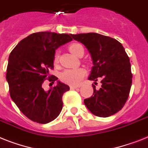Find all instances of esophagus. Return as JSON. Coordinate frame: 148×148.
Listing matches in <instances>:
<instances>
[{
    "label": "esophagus",
    "mask_w": 148,
    "mask_h": 148,
    "mask_svg": "<svg viewBox=\"0 0 148 148\" xmlns=\"http://www.w3.org/2000/svg\"><path fill=\"white\" fill-rule=\"evenodd\" d=\"M79 86H70V89L71 90H75V89H77Z\"/></svg>",
    "instance_id": "obj_1"
}]
</instances>
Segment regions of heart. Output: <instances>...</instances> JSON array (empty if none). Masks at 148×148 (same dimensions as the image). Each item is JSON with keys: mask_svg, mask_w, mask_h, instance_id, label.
I'll use <instances>...</instances> for the list:
<instances>
[{"mask_svg": "<svg viewBox=\"0 0 148 148\" xmlns=\"http://www.w3.org/2000/svg\"><path fill=\"white\" fill-rule=\"evenodd\" d=\"M69 51L74 55L78 56V55L84 51V48L79 43H73L68 47ZM59 55L56 52L55 55V62L57 63L58 62ZM86 75V71L84 68H77V69H67L62 72L60 75L61 80L64 83L67 84L72 85V86H76L80 84V82L83 80Z\"/></svg>", "mask_w": 148, "mask_h": 148, "instance_id": "1", "label": "heart"}]
</instances>
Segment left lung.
<instances>
[{"label":"left lung","mask_w":148,"mask_h":148,"mask_svg":"<svg viewBox=\"0 0 148 148\" xmlns=\"http://www.w3.org/2000/svg\"><path fill=\"white\" fill-rule=\"evenodd\" d=\"M74 40L84 45L93 61L88 79L100 80L101 87L84 100L90 111L99 117H109L122 109L128 99L132 82L129 58L116 39L89 32L73 35Z\"/></svg>","instance_id":"obj_1"}]
</instances>
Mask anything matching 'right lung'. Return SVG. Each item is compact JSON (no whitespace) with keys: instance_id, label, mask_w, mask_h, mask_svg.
<instances>
[{"instance_id":"right-lung-1","label":"right lung","mask_w":148,"mask_h":148,"mask_svg":"<svg viewBox=\"0 0 148 148\" xmlns=\"http://www.w3.org/2000/svg\"><path fill=\"white\" fill-rule=\"evenodd\" d=\"M72 34L39 32L22 39L10 52L6 79L13 101L27 118L46 124L58 116L62 96L70 90L55 76L49 77L54 68L55 50L72 41ZM47 77L57 85L48 91L41 85Z\"/></svg>"}]
</instances>
